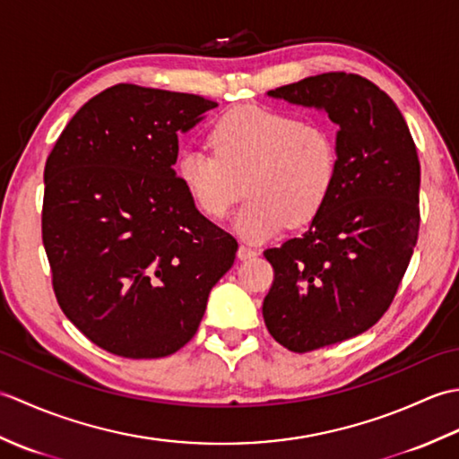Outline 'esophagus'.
<instances>
[{"label":"esophagus","instance_id":"1","mask_svg":"<svg viewBox=\"0 0 459 459\" xmlns=\"http://www.w3.org/2000/svg\"><path fill=\"white\" fill-rule=\"evenodd\" d=\"M256 255H258L256 248H252V247H248V245H240V247H238V258H240V260H248V258L256 256Z\"/></svg>","mask_w":459,"mask_h":459}]
</instances>
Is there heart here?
Listing matches in <instances>:
<instances>
[{"label":"heart","mask_w":459,"mask_h":459,"mask_svg":"<svg viewBox=\"0 0 459 459\" xmlns=\"http://www.w3.org/2000/svg\"><path fill=\"white\" fill-rule=\"evenodd\" d=\"M209 143L212 152L185 148L175 175L211 219H222L247 183L250 199L237 229L248 240H266L290 222H309L333 193L339 150L335 134L321 122L250 106L214 122Z\"/></svg>","instance_id":"b5f03b06"}]
</instances>
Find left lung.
I'll return each mask as SVG.
<instances>
[{
    "instance_id": "left-lung-1",
    "label": "left lung",
    "mask_w": 459,
    "mask_h": 459,
    "mask_svg": "<svg viewBox=\"0 0 459 459\" xmlns=\"http://www.w3.org/2000/svg\"><path fill=\"white\" fill-rule=\"evenodd\" d=\"M339 126V171L298 238L264 250L274 281L262 304L281 347L307 353L363 333L391 307L420 229V161L391 96L359 74L324 73L270 91Z\"/></svg>"
}]
</instances>
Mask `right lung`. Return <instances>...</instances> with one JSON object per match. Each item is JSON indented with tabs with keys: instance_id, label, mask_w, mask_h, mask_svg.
<instances>
[{
	"instance_id": "obj_1",
	"label": "right lung",
	"mask_w": 459,
	"mask_h": 459,
	"mask_svg": "<svg viewBox=\"0 0 459 459\" xmlns=\"http://www.w3.org/2000/svg\"><path fill=\"white\" fill-rule=\"evenodd\" d=\"M217 102L116 84L73 116L45 163L43 247L63 314L94 345L160 359L189 343L238 245L195 209L179 132Z\"/></svg>"
}]
</instances>
